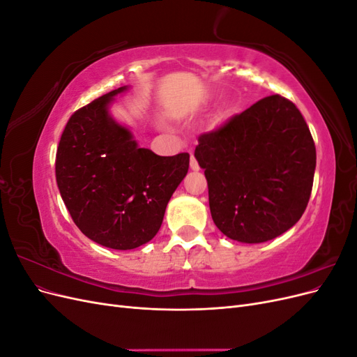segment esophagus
Returning <instances> with one entry per match:
<instances>
[{
  "mask_svg": "<svg viewBox=\"0 0 357 357\" xmlns=\"http://www.w3.org/2000/svg\"><path fill=\"white\" fill-rule=\"evenodd\" d=\"M190 168H192L193 171H198V169H199L198 160L195 159V156H193V155H190Z\"/></svg>",
  "mask_w": 357,
  "mask_h": 357,
  "instance_id": "34e87169",
  "label": "esophagus"
}]
</instances>
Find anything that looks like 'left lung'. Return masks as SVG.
Masks as SVG:
<instances>
[{
  "instance_id": "left-lung-1",
  "label": "left lung",
  "mask_w": 357,
  "mask_h": 357,
  "mask_svg": "<svg viewBox=\"0 0 357 357\" xmlns=\"http://www.w3.org/2000/svg\"><path fill=\"white\" fill-rule=\"evenodd\" d=\"M195 158L208 183L215 226L231 240L264 243L304 214L316 146L298 107L269 95L198 137Z\"/></svg>"
}]
</instances>
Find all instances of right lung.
I'll return each mask as SVG.
<instances>
[{
    "instance_id": "add662e5",
    "label": "right lung",
    "mask_w": 357,
    "mask_h": 357,
    "mask_svg": "<svg viewBox=\"0 0 357 357\" xmlns=\"http://www.w3.org/2000/svg\"><path fill=\"white\" fill-rule=\"evenodd\" d=\"M119 88L74 112L61 135L55 172L77 228L104 247L131 250L158 234L167 204L189 169V153L138 149L107 105Z\"/></svg>"
}]
</instances>
